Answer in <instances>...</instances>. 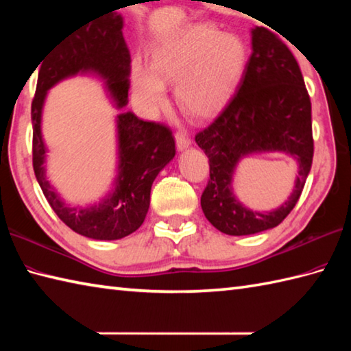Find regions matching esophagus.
<instances>
[{
	"label": "esophagus",
	"mask_w": 351,
	"mask_h": 351,
	"mask_svg": "<svg viewBox=\"0 0 351 351\" xmlns=\"http://www.w3.org/2000/svg\"><path fill=\"white\" fill-rule=\"evenodd\" d=\"M175 138H176V146H178V149H180V151H184V149H187L191 145L190 137L185 132H182V131L176 132Z\"/></svg>",
	"instance_id": "1"
}]
</instances>
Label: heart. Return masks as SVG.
<instances>
[{
    "instance_id": "heart-1",
    "label": "heart",
    "mask_w": 351,
    "mask_h": 351,
    "mask_svg": "<svg viewBox=\"0 0 351 351\" xmlns=\"http://www.w3.org/2000/svg\"><path fill=\"white\" fill-rule=\"evenodd\" d=\"M245 45L232 33L193 25L167 36L151 51V69L132 64L134 95L146 108L166 102L164 84L176 83L180 108L193 117H210L223 107L245 64Z\"/></svg>"
}]
</instances>
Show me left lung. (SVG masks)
Masks as SVG:
<instances>
[{
    "label": "left lung",
    "mask_w": 351,
    "mask_h": 351,
    "mask_svg": "<svg viewBox=\"0 0 351 351\" xmlns=\"http://www.w3.org/2000/svg\"><path fill=\"white\" fill-rule=\"evenodd\" d=\"M309 93L293 52L270 29L253 28L252 56L235 95L195 137L210 160L200 205L214 228L228 235H250L278 226L293 211L314 158ZM258 152H285L300 162L293 193L270 213L245 208L230 187L237 161Z\"/></svg>",
    "instance_id": "left-lung-1"
}]
</instances>
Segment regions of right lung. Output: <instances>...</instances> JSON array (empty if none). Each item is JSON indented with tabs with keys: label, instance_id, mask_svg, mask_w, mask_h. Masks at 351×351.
Listing matches in <instances>:
<instances>
[{
	"label": "right lung",
	"instance_id": "right-lung-1",
	"mask_svg": "<svg viewBox=\"0 0 351 351\" xmlns=\"http://www.w3.org/2000/svg\"><path fill=\"white\" fill-rule=\"evenodd\" d=\"M121 14L110 13L80 25L66 34L45 58L37 77L36 95L32 102L33 122V169L36 180L48 204L73 232L93 240H119L137 230L151 204L152 182L160 170L175 156V137L169 126L141 121L136 114L117 116L119 175L114 191L99 205L71 208L45 176V147L40 122L47 92L58 81L93 72L106 80L107 90L117 108L128 104L130 49L122 34ZM36 66V68H37Z\"/></svg>",
	"mask_w": 351,
	"mask_h": 351
}]
</instances>
